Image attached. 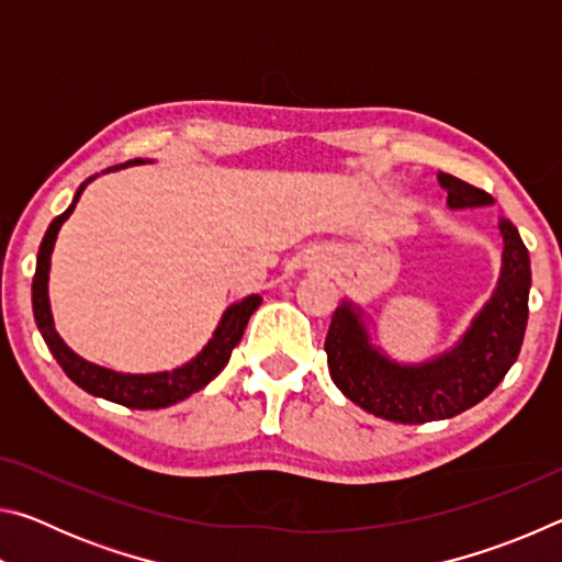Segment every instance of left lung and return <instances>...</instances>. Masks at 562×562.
<instances>
[{"label":"left lung","mask_w":562,"mask_h":562,"mask_svg":"<svg viewBox=\"0 0 562 562\" xmlns=\"http://www.w3.org/2000/svg\"><path fill=\"white\" fill-rule=\"evenodd\" d=\"M446 205H491L486 190L463 183L456 176L439 173ZM503 237L501 278L491 300L463 337L443 355L402 364L379 349L364 322V310L345 300L331 315L325 339L329 376L349 402L396 424H424L451 418L483 402L518 359L528 325L530 255L516 225L498 221Z\"/></svg>","instance_id":"8db88e82"}]
</instances>
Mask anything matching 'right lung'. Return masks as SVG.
<instances>
[{
  "instance_id": "obj_1",
  "label": "right lung",
  "mask_w": 562,
  "mask_h": 562,
  "mask_svg": "<svg viewBox=\"0 0 562 562\" xmlns=\"http://www.w3.org/2000/svg\"><path fill=\"white\" fill-rule=\"evenodd\" d=\"M136 164H144V160L140 158L128 160V164L113 166L109 170H103V173H111V170H121ZM93 178L97 176L83 180L79 190H76L71 205L66 207L61 215L54 217L49 231H46L44 240L40 245V255H36V272L32 282V307H34L36 327H40L46 347H49L54 359L59 361V367L64 369L66 376H69L76 386H81L83 392L109 398V402H116L128 408H166L176 402H183V398H188L190 394L201 392L203 386L211 384L213 379L223 372V367L227 364V359H231L235 345L243 339L247 319H250L252 312L260 307L262 297L260 294H250V297L231 304V307L223 312L221 322H217L213 337L207 339V345L201 351H198V357L186 361L183 367L170 369V372L123 374V372H113V369L93 364V361H87L83 357L76 355L71 347H66V341L59 337V331L54 329L52 304H49V268H52L56 235H59L61 225L69 221V215L74 213L76 203H79L83 188H87Z\"/></svg>"
}]
</instances>
